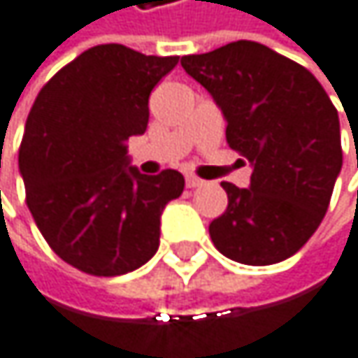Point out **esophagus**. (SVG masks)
Wrapping results in <instances>:
<instances>
[{
  "instance_id": "34e87169",
  "label": "esophagus",
  "mask_w": 358,
  "mask_h": 358,
  "mask_svg": "<svg viewBox=\"0 0 358 358\" xmlns=\"http://www.w3.org/2000/svg\"><path fill=\"white\" fill-rule=\"evenodd\" d=\"M206 182L201 180V178H197V176H193V173H187V187L189 189H197V187H203Z\"/></svg>"
}]
</instances>
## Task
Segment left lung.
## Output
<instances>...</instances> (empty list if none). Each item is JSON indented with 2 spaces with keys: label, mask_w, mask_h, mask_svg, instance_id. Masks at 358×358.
<instances>
[{
  "label": "left lung",
  "mask_w": 358,
  "mask_h": 358,
  "mask_svg": "<svg viewBox=\"0 0 358 358\" xmlns=\"http://www.w3.org/2000/svg\"><path fill=\"white\" fill-rule=\"evenodd\" d=\"M227 118V144L252 163L250 189L222 182L210 222L218 252L244 265L293 257L318 229L342 169L338 110L303 65L240 40L182 57Z\"/></svg>",
  "instance_id": "1"
}]
</instances>
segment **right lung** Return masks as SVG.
I'll return each instance as SVG.
<instances>
[{
	"label": "right lung",
	"mask_w": 358,
	"mask_h": 358,
	"mask_svg": "<svg viewBox=\"0 0 358 358\" xmlns=\"http://www.w3.org/2000/svg\"><path fill=\"white\" fill-rule=\"evenodd\" d=\"M178 57L99 44L61 67L24 122V201L48 246L91 275L142 267L159 248L161 212L180 197L176 169L144 176L124 142L148 124V97Z\"/></svg>",
	"instance_id": "obj_1"
}]
</instances>
